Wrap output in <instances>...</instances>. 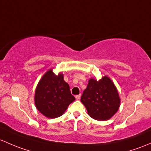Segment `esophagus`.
<instances>
[{
    "instance_id": "1",
    "label": "esophagus",
    "mask_w": 151,
    "mask_h": 151,
    "mask_svg": "<svg viewBox=\"0 0 151 151\" xmlns=\"http://www.w3.org/2000/svg\"><path fill=\"white\" fill-rule=\"evenodd\" d=\"M75 98L77 100H80L81 98V94H79V95H77V96H76Z\"/></svg>"
}]
</instances>
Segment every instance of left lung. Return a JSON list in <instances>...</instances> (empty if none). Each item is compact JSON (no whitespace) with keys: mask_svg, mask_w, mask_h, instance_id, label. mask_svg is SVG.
<instances>
[{"mask_svg":"<svg viewBox=\"0 0 151 151\" xmlns=\"http://www.w3.org/2000/svg\"><path fill=\"white\" fill-rule=\"evenodd\" d=\"M88 115L96 120L109 119L118 111L120 99L116 88L106 76L101 80H89L81 97Z\"/></svg>","mask_w":151,"mask_h":151,"instance_id":"obj_1","label":"left lung"}]
</instances>
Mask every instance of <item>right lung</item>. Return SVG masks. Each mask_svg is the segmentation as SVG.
<instances>
[{
	"label": "right lung",
	"instance_id": "add662e5",
	"mask_svg": "<svg viewBox=\"0 0 151 151\" xmlns=\"http://www.w3.org/2000/svg\"><path fill=\"white\" fill-rule=\"evenodd\" d=\"M74 100L69 85L63 80V74L55 75L51 69L45 74L36 88V107L48 118H57L62 115Z\"/></svg>",
	"mask_w": 151,
	"mask_h": 151
}]
</instances>
